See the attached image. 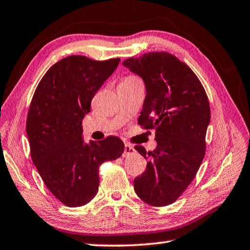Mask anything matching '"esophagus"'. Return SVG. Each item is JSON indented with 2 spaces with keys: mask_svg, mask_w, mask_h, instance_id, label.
Segmentation results:
<instances>
[{
  "mask_svg": "<svg viewBox=\"0 0 250 250\" xmlns=\"http://www.w3.org/2000/svg\"><path fill=\"white\" fill-rule=\"evenodd\" d=\"M134 147L132 146L128 145V143H125V151H124V156H129V155H132L134 153Z\"/></svg>",
  "mask_w": 250,
  "mask_h": 250,
  "instance_id": "1",
  "label": "esophagus"
}]
</instances>
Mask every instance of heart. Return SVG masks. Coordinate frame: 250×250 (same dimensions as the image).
I'll list each match as a JSON object with an SVG mask.
<instances>
[{"instance_id":"b5f03b06","label":"heart","mask_w":250,"mask_h":250,"mask_svg":"<svg viewBox=\"0 0 250 250\" xmlns=\"http://www.w3.org/2000/svg\"><path fill=\"white\" fill-rule=\"evenodd\" d=\"M134 80H138L134 77V76H126V77H125L122 82H134Z\"/></svg>"}]
</instances>
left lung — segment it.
<instances>
[{
    "instance_id": "left-lung-1",
    "label": "left lung",
    "mask_w": 250,
    "mask_h": 250,
    "mask_svg": "<svg viewBox=\"0 0 250 250\" xmlns=\"http://www.w3.org/2000/svg\"><path fill=\"white\" fill-rule=\"evenodd\" d=\"M124 66L140 76L146 96L138 124L155 130L156 146L134 149L147 160L133 181L137 195L152 206L174 203L191 184L205 155L210 109L204 87L174 55L152 52L128 58Z\"/></svg>"
}]
</instances>
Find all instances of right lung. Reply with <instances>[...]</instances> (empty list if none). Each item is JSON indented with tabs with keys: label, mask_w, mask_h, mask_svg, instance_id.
Here are the masks:
<instances>
[{
	"label": "right lung",
	"mask_w": 250,
	"mask_h": 250,
	"mask_svg": "<svg viewBox=\"0 0 250 250\" xmlns=\"http://www.w3.org/2000/svg\"><path fill=\"white\" fill-rule=\"evenodd\" d=\"M120 58L71 55L46 71L29 104L26 133L34 166L49 192L68 207L86 205L99 188V167L124 153L119 138L84 143L82 122Z\"/></svg>",
	"instance_id": "1"
}]
</instances>
